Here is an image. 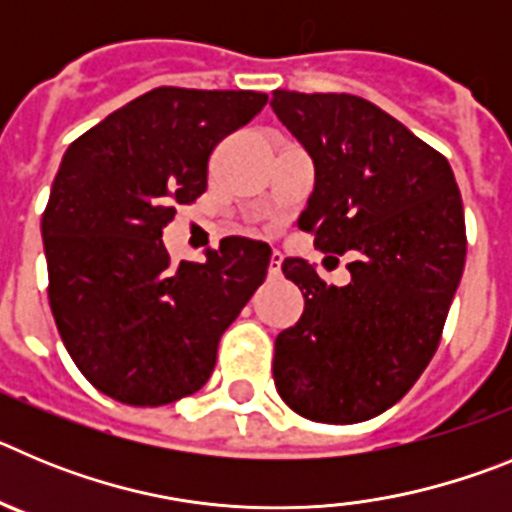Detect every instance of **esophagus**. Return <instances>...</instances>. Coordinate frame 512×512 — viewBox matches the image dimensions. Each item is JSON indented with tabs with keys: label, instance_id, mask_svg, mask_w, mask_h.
Listing matches in <instances>:
<instances>
[{
	"label": "esophagus",
	"instance_id": "1",
	"mask_svg": "<svg viewBox=\"0 0 512 512\" xmlns=\"http://www.w3.org/2000/svg\"><path fill=\"white\" fill-rule=\"evenodd\" d=\"M282 251H271L269 259V277H279V271H282Z\"/></svg>",
	"mask_w": 512,
	"mask_h": 512
}]
</instances>
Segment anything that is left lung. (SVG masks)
Listing matches in <instances>:
<instances>
[{
    "instance_id": "left-lung-1",
    "label": "left lung",
    "mask_w": 512,
    "mask_h": 512,
    "mask_svg": "<svg viewBox=\"0 0 512 512\" xmlns=\"http://www.w3.org/2000/svg\"><path fill=\"white\" fill-rule=\"evenodd\" d=\"M271 110L315 164L297 228L318 251L351 256L346 287L284 259L305 310L274 343V384L302 418L361 423L402 400L436 354L467 256L459 187L441 153L354 94L277 89Z\"/></svg>"
}]
</instances>
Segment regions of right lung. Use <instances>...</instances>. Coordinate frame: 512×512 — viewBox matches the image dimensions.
<instances>
[{
    "label": "right lung",
    "mask_w": 512,
    "mask_h": 512,
    "mask_svg": "<svg viewBox=\"0 0 512 512\" xmlns=\"http://www.w3.org/2000/svg\"><path fill=\"white\" fill-rule=\"evenodd\" d=\"M261 92L158 87L63 153L43 212L48 300L63 346L107 397L158 408L210 379L217 343L264 284L271 248L223 238L174 264L164 228L205 192L212 148L264 110Z\"/></svg>",
    "instance_id": "obj_1"
}]
</instances>
